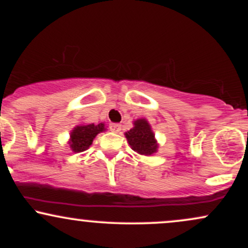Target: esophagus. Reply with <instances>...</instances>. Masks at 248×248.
<instances>
[{
  "mask_svg": "<svg viewBox=\"0 0 248 248\" xmlns=\"http://www.w3.org/2000/svg\"><path fill=\"white\" fill-rule=\"evenodd\" d=\"M109 128H110V130H112V132H114V133H119L121 130V124H112L109 126Z\"/></svg>",
  "mask_w": 248,
  "mask_h": 248,
  "instance_id": "obj_1",
  "label": "esophagus"
}]
</instances>
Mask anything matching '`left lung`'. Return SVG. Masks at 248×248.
<instances>
[{
    "label": "left lung",
    "instance_id": "1",
    "mask_svg": "<svg viewBox=\"0 0 248 248\" xmlns=\"http://www.w3.org/2000/svg\"><path fill=\"white\" fill-rule=\"evenodd\" d=\"M154 133L147 120L140 119L134 122V128L126 133L128 143L130 144L134 152L141 155H152L157 150Z\"/></svg>",
    "mask_w": 248,
    "mask_h": 248
}]
</instances>
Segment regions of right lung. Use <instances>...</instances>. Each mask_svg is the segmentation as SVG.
I'll return each instance as SVG.
<instances>
[{"label": "right lung", "instance_id": "obj_1", "mask_svg": "<svg viewBox=\"0 0 248 248\" xmlns=\"http://www.w3.org/2000/svg\"><path fill=\"white\" fill-rule=\"evenodd\" d=\"M105 130V124H86V126H77L71 133L70 147L75 153H81L86 150L92 144L93 139Z\"/></svg>", "mask_w": 248, "mask_h": 248}]
</instances>
